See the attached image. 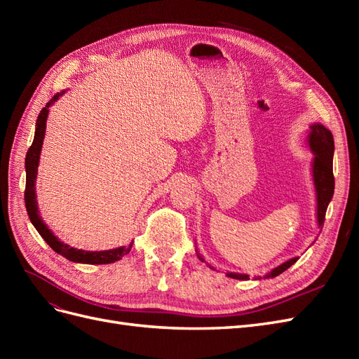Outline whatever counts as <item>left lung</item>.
<instances>
[{
  "mask_svg": "<svg viewBox=\"0 0 359 359\" xmlns=\"http://www.w3.org/2000/svg\"><path fill=\"white\" fill-rule=\"evenodd\" d=\"M307 145L311 153L314 154L311 160V178L314 184V191H316V222L318 227L322 231L325 214H327V208L332 199L334 194V175H332V157H334V137L330 130L322 126L320 123H314L310 126V133L307 136ZM198 257L205 262V259L198 253ZM298 260V257H292L281 265L271 269L269 273L264 276V278H274L285 273L287 268H290ZM211 269H215L208 262H205ZM227 277L235 280H248V274L241 273H231L227 271ZM256 280H260L262 277H255Z\"/></svg>",
  "mask_w": 359,
  "mask_h": 359,
  "instance_id": "8db88e82",
  "label": "left lung"
}]
</instances>
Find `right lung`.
<instances>
[{
  "mask_svg": "<svg viewBox=\"0 0 359 359\" xmlns=\"http://www.w3.org/2000/svg\"><path fill=\"white\" fill-rule=\"evenodd\" d=\"M66 90L57 93L49 100V103L43 107L39 114V118L36 121V132H34V140L28 149L25 156V172H27V182H25V208L28 212L29 220L32 226L36 227L37 232L41 235L43 240H45L53 252L66 257L72 262L76 264H90V265H104V264H114L116 260L123 259L127 253L132 250L133 243L128 245H123L118 248L111 250H102V252H86V250L74 248L66 243H62L58 236L53 235V232L49 229L48 224L43 222L40 211H39V203L36 199V181H37V169H39V161L41 154V147H43V139H45L46 133V121L49 115V107L60 100V97L64 95Z\"/></svg>",
  "mask_w": 359,
  "mask_h": 359,
  "instance_id": "obj_1",
  "label": "right lung"
}]
</instances>
